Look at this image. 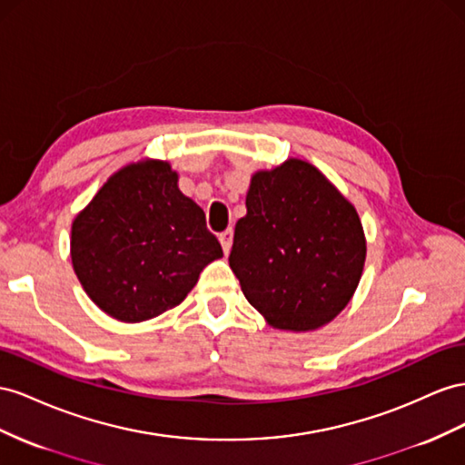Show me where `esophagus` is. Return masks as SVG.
I'll use <instances>...</instances> for the list:
<instances>
[{
  "label": "esophagus",
  "instance_id": "1",
  "mask_svg": "<svg viewBox=\"0 0 465 465\" xmlns=\"http://www.w3.org/2000/svg\"><path fill=\"white\" fill-rule=\"evenodd\" d=\"M219 241H221V246L224 250V254H229L231 252V246H232V229L223 231L219 234Z\"/></svg>",
  "mask_w": 465,
  "mask_h": 465
}]
</instances>
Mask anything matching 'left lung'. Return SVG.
Returning <instances> with one entry per match:
<instances>
[{
	"label": "left lung",
	"mask_w": 465,
	"mask_h": 465,
	"mask_svg": "<svg viewBox=\"0 0 465 465\" xmlns=\"http://www.w3.org/2000/svg\"><path fill=\"white\" fill-rule=\"evenodd\" d=\"M366 262L358 213L324 175L287 160L252 175L231 270L273 329L315 331L352 299Z\"/></svg>",
	"instance_id": "1"
}]
</instances>
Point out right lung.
Segmentation results:
<instances>
[{
    "instance_id": "1",
    "label": "right lung",
    "mask_w": 465,
    "mask_h": 465,
    "mask_svg": "<svg viewBox=\"0 0 465 465\" xmlns=\"http://www.w3.org/2000/svg\"><path fill=\"white\" fill-rule=\"evenodd\" d=\"M221 256L203 209L178 190L168 162L124 166L72 224L74 272L94 303L124 322L180 305Z\"/></svg>"
}]
</instances>
